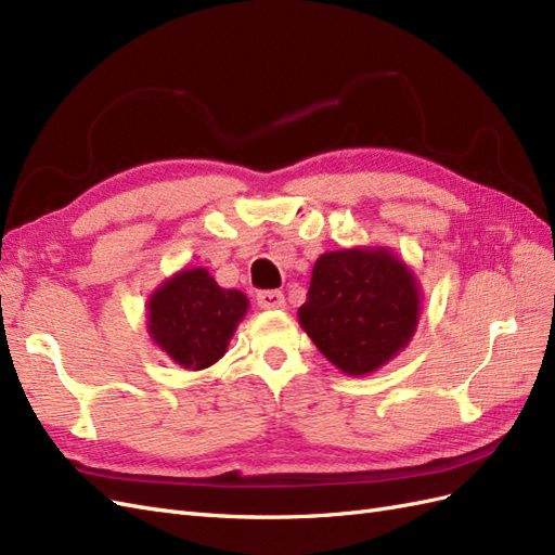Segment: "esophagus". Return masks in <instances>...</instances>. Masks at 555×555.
I'll use <instances>...</instances> for the list:
<instances>
[{"instance_id": "34e87169", "label": "esophagus", "mask_w": 555, "mask_h": 555, "mask_svg": "<svg viewBox=\"0 0 555 555\" xmlns=\"http://www.w3.org/2000/svg\"><path fill=\"white\" fill-rule=\"evenodd\" d=\"M257 304L263 310H280L284 308V294L278 289H266L257 294Z\"/></svg>"}]
</instances>
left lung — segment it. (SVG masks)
<instances>
[{
  "instance_id": "1",
  "label": "left lung",
  "mask_w": 555,
  "mask_h": 555,
  "mask_svg": "<svg viewBox=\"0 0 555 555\" xmlns=\"http://www.w3.org/2000/svg\"><path fill=\"white\" fill-rule=\"evenodd\" d=\"M415 273L387 247L324 251L312 266L298 322L348 376H369L409 346L421 322Z\"/></svg>"
}]
</instances>
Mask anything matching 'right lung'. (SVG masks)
<instances>
[{"label":"right lung","instance_id":"add662e5","mask_svg":"<svg viewBox=\"0 0 555 555\" xmlns=\"http://www.w3.org/2000/svg\"><path fill=\"white\" fill-rule=\"evenodd\" d=\"M247 308V296L219 287L207 268H182L149 296L146 332L175 364L203 371L227 354Z\"/></svg>","mask_w":555,"mask_h":555}]
</instances>
